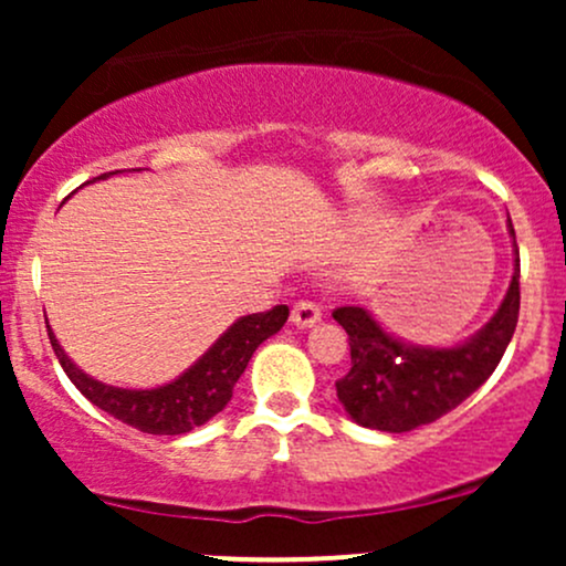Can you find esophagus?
<instances>
[{"instance_id": "1", "label": "esophagus", "mask_w": 566, "mask_h": 566, "mask_svg": "<svg viewBox=\"0 0 566 566\" xmlns=\"http://www.w3.org/2000/svg\"><path fill=\"white\" fill-rule=\"evenodd\" d=\"M290 319H292V324H297V327H314V324L322 319V311L316 303L297 301L295 305H292Z\"/></svg>"}]
</instances>
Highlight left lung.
I'll return each mask as SVG.
<instances>
[{
    "mask_svg": "<svg viewBox=\"0 0 566 566\" xmlns=\"http://www.w3.org/2000/svg\"><path fill=\"white\" fill-rule=\"evenodd\" d=\"M513 237L511 287L497 314L454 348L409 346L388 335L359 305H340L333 319L348 333L350 369L335 382L337 399L359 426L405 433L433 423L495 373L518 322V247Z\"/></svg>",
    "mask_w": 566,
    "mask_h": 566,
    "instance_id": "obj_1",
    "label": "left lung"
}]
</instances>
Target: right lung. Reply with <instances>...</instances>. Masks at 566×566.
Listing matches in <instances>:
<instances>
[{"label": "right lung", "instance_id": "right-lung-1", "mask_svg": "<svg viewBox=\"0 0 566 566\" xmlns=\"http://www.w3.org/2000/svg\"><path fill=\"white\" fill-rule=\"evenodd\" d=\"M116 172L97 175V180ZM287 305H274L271 311L242 316V319L233 322L231 327L212 343V348L207 350V354H201L197 365L188 367L178 380L159 388H148V391H129V388H116L106 386V382L101 380H93L69 359L66 350H63L61 343L55 340L50 324L48 335L63 373L69 375V380L74 382L95 407H101L103 412L114 415L116 420L138 428L143 433H154V437H178V433L193 431L197 426L216 418L220 409L229 405L233 386L242 378V373L247 365H250L255 348L261 346L263 340H269L271 335H276L279 329L284 327V322H287Z\"/></svg>", "mask_w": 566, "mask_h": 566}]
</instances>
